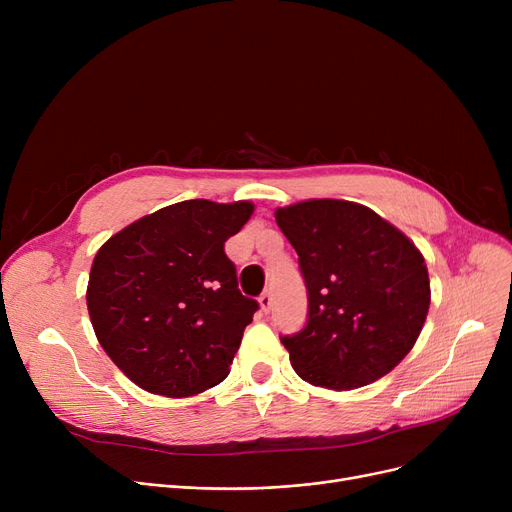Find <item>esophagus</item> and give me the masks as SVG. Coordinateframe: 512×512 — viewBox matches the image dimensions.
Returning a JSON list of instances; mask_svg holds the SVG:
<instances>
[{
    "label": "esophagus",
    "instance_id": "obj_1",
    "mask_svg": "<svg viewBox=\"0 0 512 512\" xmlns=\"http://www.w3.org/2000/svg\"><path fill=\"white\" fill-rule=\"evenodd\" d=\"M272 303H274V299H272V292L270 290H263L261 294H259V305H261V311L263 313H267L272 309Z\"/></svg>",
    "mask_w": 512,
    "mask_h": 512
}]
</instances>
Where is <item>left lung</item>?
<instances>
[{"label": "left lung", "mask_w": 512, "mask_h": 512, "mask_svg": "<svg viewBox=\"0 0 512 512\" xmlns=\"http://www.w3.org/2000/svg\"><path fill=\"white\" fill-rule=\"evenodd\" d=\"M307 288L303 330L280 336L313 386L353 390L409 355L429 309V276L413 242L369 207L313 199L276 211Z\"/></svg>", "instance_id": "left-lung-1"}]
</instances>
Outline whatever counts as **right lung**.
Here are the masks:
<instances>
[{
	"instance_id": "1",
	"label": "right lung",
	"mask_w": 512,
	"mask_h": 512,
	"mask_svg": "<svg viewBox=\"0 0 512 512\" xmlns=\"http://www.w3.org/2000/svg\"><path fill=\"white\" fill-rule=\"evenodd\" d=\"M251 213L249 201H180L97 251L91 324L103 351L143 390L182 398L226 380L259 303L242 297L224 242Z\"/></svg>"
}]
</instances>
